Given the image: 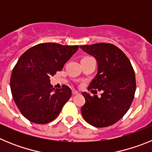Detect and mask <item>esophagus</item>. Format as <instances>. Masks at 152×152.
Wrapping results in <instances>:
<instances>
[{"label":"esophagus","instance_id":"34e87169","mask_svg":"<svg viewBox=\"0 0 152 152\" xmlns=\"http://www.w3.org/2000/svg\"><path fill=\"white\" fill-rule=\"evenodd\" d=\"M79 93H78V91H75V90H73V91H72V94L73 95H76V94H78Z\"/></svg>","mask_w":152,"mask_h":152}]
</instances>
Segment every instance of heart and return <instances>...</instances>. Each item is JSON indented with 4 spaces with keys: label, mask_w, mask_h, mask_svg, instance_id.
<instances>
[{
    "label": "heart",
    "mask_w": 152,
    "mask_h": 152,
    "mask_svg": "<svg viewBox=\"0 0 152 152\" xmlns=\"http://www.w3.org/2000/svg\"><path fill=\"white\" fill-rule=\"evenodd\" d=\"M86 58H88V57H86Z\"/></svg>",
    "instance_id": "obj_1"
}]
</instances>
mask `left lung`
<instances>
[{
    "label": "left lung",
    "mask_w": 152,
    "mask_h": 152,
    "mask_svg": "<svg viewBox=\"0 0 152 152\" xmlns=\"http://www.w3.org/2000/svg\"><path fill=\"white\" fill-rule=\"evenodd\" d=\"M80 48L97 61V73L88 90L103 91L100 97L82 93L85 103L81 114L91 126L107 127L119 121L131 106L136 89L135 72L124 52L113 44L96 43Z\"/></svg>",
    "instance_id": "obj_1"
}]
</instances>
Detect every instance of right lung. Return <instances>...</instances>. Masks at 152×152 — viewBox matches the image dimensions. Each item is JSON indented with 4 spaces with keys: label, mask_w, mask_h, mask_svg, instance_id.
<instances>
[{
    "label": "right lung",
    "mask_w": 152,
    "mask_h": 152,
    "mask_svg": "<svg viewBox=\"0 0 152 152\" xmlns=\"http://www.w3.org/2000/svg\"><path fill=\"white\" fill-rule=\"evenodd\" d=\"M78 47L41 43L26 50L19 58L12 72L10 89L17 107L28 120L45 124L58 116L72 91L66 85L53 89L49 77L62 69Z\"/></svg>",
    "instance_id": "add662e5"
}]
</instances>
